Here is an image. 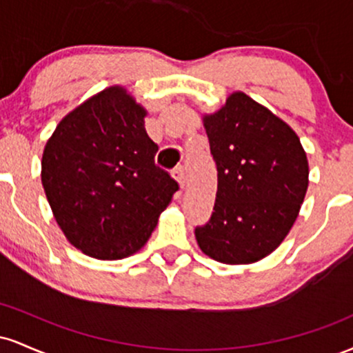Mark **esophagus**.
<instances>
[{
	"instance_id": "1",
	"label": "esophagus",
	"mask_w": 353,
	"mask_h": 353,
	"mask_svg": "<svg viewBox=\"0 0 353 353\" xmlns=\"http://www.w3.org/2000/svg\"><path fill=\"white\" fill-rule=\"evenodd\" d=\"M172 177L174 179L177 181V184H179V188L181 189H184V185H185V172H184V168H176L172 171Z\"/></svg>"
}]
</instances>
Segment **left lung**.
Instances as JSON below:
<instances>
[{
	"mask_svg": "<svg viewBox=\"0 0 353 353\" xmlns=\"http://www.w3.org/2000/svg\"><path fill=\"white\" fill-rule=\"evenodd\" d=\"M202 123L217 165V194L196 241L222 264H254L292 229L309 188L307 154L285 121L242 91Z\"/></svg>",
	"mask_w": 353,
	"mask_h": 353,
	"instance_id": "obj_1",
	"label": "left lung"
}]
</instances>
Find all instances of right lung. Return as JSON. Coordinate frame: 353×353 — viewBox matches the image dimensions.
<instances>
[{"mask_svg":"<svg viewBox=\"0 0 353 353\" xmlns=\"http://www.w3.org/2000/svg\"><path fill=\"white\" fill-rule=\"evenodd\" d=\"M148 111L128 89L109 86L68 112L43 151L41 182L71 245L119 261L145 245L177 182L154 164Z\"/></svg>","mask_w":353,"mask_h":353,"instance_id":"right-lung-1","label":"right lung"}]
</instances>
